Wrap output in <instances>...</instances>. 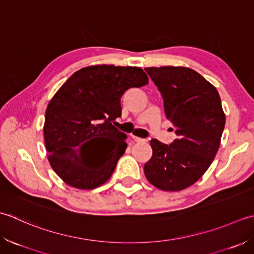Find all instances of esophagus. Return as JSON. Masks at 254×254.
<instances>
[{"instance_id": "obj_1", "label": "esophagus", "mask_w": 254, "mask_h": 254, "mask_svg": "<svg viewBox=\"0 0 254 254\" xmlns=\"http://www.w3.org/2000/svg\"><path fill=\"white\" fill-rule=\"evenodd\" d=\"M132 139L136 142H146L147 140L146 139H143V138H139V137H136V136H132Z\"/></svg>"}]
</instances>
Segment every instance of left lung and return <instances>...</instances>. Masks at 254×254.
I'll return each mask as SVG.
<instances>
[{
  "instance_id": "left-lung-1",
  "label": "left lung",
  "mask_w": 254,
  "mask_h": 254,
  "mask_svg": "<svg viewBox=\"0 0 254 254\" xmlns=\"http://www.w3.org/2000/svg\"><path fill=\"white\" fill-rule=\"evenodd\" d=\"M163 98L177 139L169 146L151 139L144 175L162 190H182L201 178L218 151L226 116L216 87L185 66L146 68ZM173 130V129H172Z\"/></svg>"
}]
</instances>
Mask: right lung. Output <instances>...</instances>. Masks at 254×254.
I'll list each match as a JSON object with an SVG mask.
<instances>
[{
	"mask_svg": "<svg viewBox=\"0 0 254 254\" xmlns=\"http://www.w3.org/2000/svg\"><path fill=\"white\" fill-rule=\"evenodd\" d=\"M149 83L138 66L91 65L74 72L49 102L44 136L51 168L64 183L93 190L112 177L127 148L126 133L113 125L121 98ZM85 151L100 159L86 160Z\"/></svg>",
	"mask_w": 254,
	"mask_h": 254,
	"instance_id": "1",
	"label": "right lung"
}]
</instances>
